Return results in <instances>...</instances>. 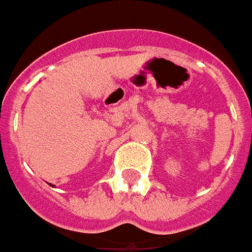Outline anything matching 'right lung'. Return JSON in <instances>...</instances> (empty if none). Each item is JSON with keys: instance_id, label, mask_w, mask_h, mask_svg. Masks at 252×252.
<instances>
[{"instance_id": "1", "label": "right lung", "mask_w": 252, "mask_h": 252, "mask_svg": "<svg viewBox=\"0 0 252 252\" xmlns=\"http://www.w3.org/2000/svg\"><path fill=\"white\" fill-rule=\"evenodd\" d=\"M50 186H52V185H50Z\"/></svg>"}]
</instances>
